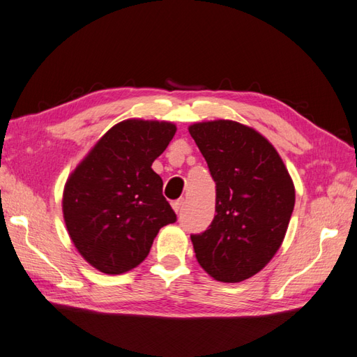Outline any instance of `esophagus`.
Wrapping results in <instances>:
<instances>
[{
  "instance_id": "34e87169",
  "label": "esophagus",
  "mask_w": 357,
  "mask_h": 357,
  "mask_svg": "<svg viewBox=\"0 0 357 357\" xmlns=\"http://www.w3.org/2000/svg\"><path fill=\"white\" fill-rule=\"evenodd\" d=\"M184 205H185V200H184V199H179V200L172 202V208L175 209L176 213H179V212L182 211V208H184Z\"/></svg>"
}]
</instances>
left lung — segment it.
<instances>
[{"label":"left lung","instance_id":"obj_1","mask_svg":"<svg viewBox=\"0 0 357 357\" xmlns=\"http://www.w3.org/2000/svg\"><path fill=\"white\" fill-rule=\"evenodd\" d=\"M188 131L217 191V215L205 231L191 235L196 259L217 281H243L281 247L294 208L293 181L278 152L256 130L218 119Z\"/></svg>","mask_w":357,"mask_h":357}]
</instances>
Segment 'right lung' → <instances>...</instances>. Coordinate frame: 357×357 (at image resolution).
I'll return each mask as SVG.
<instances>
[{
  "label": "right lung",
  "mask_w": 357,
  "mask_h": 357,
  "mask_svg": "<svg viewBox=\"0 0 357 357\" xmlns=\"http://www.w3.org/2000/svg\"><path fill=\"white\" fill-rule=\"evenodd\" d=\"M176 133L170 122L127 119L101 137L68 178V235L100 272L118 275L146 259L158 230L176 221L151 169Z\"/></svg>",
  "instance_id": "right-lung-1"
}]
</instances>
